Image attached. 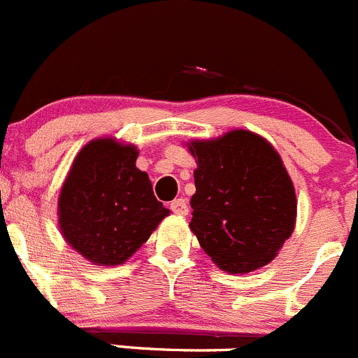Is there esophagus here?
I'll list each match as a JSON object with an SVG mask.
<instances>
[{
  "label": "esophagus",
  "instance_id": "esophagus-1",
  "mask_svg": "<svg viewBox=\"0 0 358 358\" xmlns=\"http://www.w3.org/2000/svg\"><path fill=\"white\" fill-rule=\"evenodd\" d=\"M169 208L178 215H187V212H189V205H187V201L183 198H178L169 203Z\"/></svg>",
  "mask_w": 358,
  "mask_h": 358
}]
</instances>
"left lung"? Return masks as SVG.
I'll list each match as a JSON object with an SVG mask.
<instances>
[{
  "instance_id": "1",
  "label": "left lung",
  "mask_w": 358,
  "mask_h": 358,
  "mask_svg": "<svg viewBox=\"0 0 358 358\" xmlns=\"http://www.w3.org/2000/svg\"><path fill=\"white\" fill-rule=\"evenodd\" d=\"M191 230L221 269L250 273L276 257L294 230L296 194L275 148L246 130L194 141Z\"/></svg>"
}]
</instances>
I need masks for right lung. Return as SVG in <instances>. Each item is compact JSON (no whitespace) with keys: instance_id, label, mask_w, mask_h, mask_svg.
<instances>
[{"instance_id":"1","label":"right lung","mask_w":358,"mask_h":358,"mask_svg":"<svg viewBox=\"0 0 358 358\" xmlns=\"http://www.w3.org/2000/svg\"><path fill=\"white\" fill-rule=\"evenodd\" d=\"M135 160L134 146L92 141L75 159L60 192L64 237L98 266H117L130 259L169 215Z\"/></svg>"}]
</instances>
